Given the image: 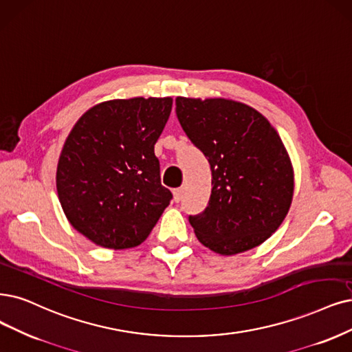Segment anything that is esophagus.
I'll list each match as a JSON object with an SVG mask.
<instances>
[{
  "label": "esophagus",
  "instance_id": "obj_1",
  "mask_svg": "<svg viewBox=\"0 0 352 352\" xmlns=\"http://www.w3.org/2000/svg\"><path fill=\"white\" fill-rule=\"evenodd\" d=\"M174 200L178 203L181 199H183V188H175L174 191Z\"/></svg>",
  "mask_w": 352,
  "mask_h": 352
}]
</instances>
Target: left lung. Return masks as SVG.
<instances>
[{"mask_svg":"<svg viewBox=\"0 0 352 352\" xmlns=\"http://www.w3.org/2000/svg\"><path fill=\"white\" fill-rule=\"evenodd\" d=\"M186 135L212 169L209 206L190 223L197 239L220 255L265 242L287 216L294 171L284 143L265 117L228 98H175Z\"/></svg>","mask_w":352,"mask_h":352,"instance_id":"8db88e82","label":"left lung"}]
</instances>
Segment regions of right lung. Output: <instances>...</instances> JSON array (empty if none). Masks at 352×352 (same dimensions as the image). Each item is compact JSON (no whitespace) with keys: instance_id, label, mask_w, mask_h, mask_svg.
<instances>
[{"instance_id":"add662e5","label":"right lung","mask_w":352,"mask_h":352,"mask_svg":"<svg viewBox=\"0 0 352 352\" xmlns=\"http://www.w3.org/2000/svg\"><path fill=\"white\" fill-rule=\"evenodd\" d=\"M171 109V97L109 100L74 124L58 161L56 190L68 222L93 243L140 245L173 199L153 152Z\"/></svg>"}]
</instances>
